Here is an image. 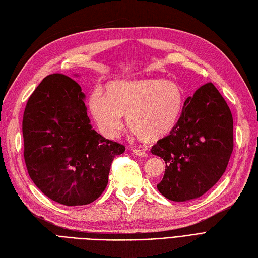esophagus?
Returning a JSON list of instances; mask_svg holds the SVG:
<instances>
[{"label":"esophagus","mask_w":258,"mask_h":258,"mask_svg":"<svg viewBox=\"0 0 258 258\" xmlns=\"http://www.w3.org/2000/svg\"><path fill=\"white\" fill-rule=\"evenodd\" d=\"M132 153H134L135 155L140 156V157H146V156H148V153H146L142 149H132Z\"/></svg>","instance_id":"34e87169"}]
</instances>
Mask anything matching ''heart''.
<instances>
[{
    "label": "heart",
    "mask_w": 258,
    "mask_h": 258,
    "mask_svg": "<svg viewBox=\"0 0 258 258\" xmlns=\"http://www.w3.org/2000/svg\"><path fill=\"white\" fill-rule=\"evenodd\" d=\"M184 104L179 85L159 78L110 82L106 92L95 89L90 95L89 109L100 130L115 137L127 116L130 131L143 142H155L175 127Z\"/></svg>",
    "instance_id": "obj_1"
}]
</instances>
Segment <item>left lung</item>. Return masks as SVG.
Listing matches in <instances>:
<instances>
[{
	"instance_id": "1",
	"label": "left lung",
	"mask_w": 258,
	"mask_h": 258,
	"mask_svg": "<svg viewBox=\"0 0 258 258\" xmlns=\"http://www.w3.org/2000/svg\"><path fill=\"white\" fill-rule=\"evenodd\" d=\"M232 151L231 110L213 83H205L185 100L170 134L152 146L166 163L158 191L175 202L200 198L224 175Z\"/></svg>"
}]
</instances>
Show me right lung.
I'll return each mask as SVG.
<instances>
[{
    "mask_svg": "<svg viewBox=\"0 0 258 258\" xmlns=\"http://www.w3.org/2000/svg\"><path fill=\"white\" fill-rule=\"evenodd\" d=\"M83 100L74 79L48 75L30 95L23 118L28 173L47 198L67 206L99 198L115 156L126 150L92 129Z\"/></svg>",
    "mask_w": 258,
    "mask_h": 258,
    "instance_id": "add662e5",
    "label": "right lung"
}]
</instances>
